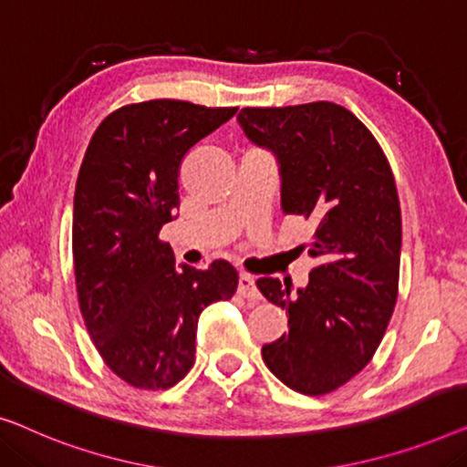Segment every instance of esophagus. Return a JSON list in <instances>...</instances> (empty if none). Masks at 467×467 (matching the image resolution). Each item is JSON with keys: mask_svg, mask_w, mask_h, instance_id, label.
<instances>
[{"mask_svg": "<svg viewBox=\"0 0 467 467\" xmlns=\"http://www.w3.org/2000/svg\"><path fill=\"white\" fill-rule=\"evenodd\" d=\"M238 293L244 296V299H261V293H259V288H256V282L253 275H248V274L240 275Z\"/></svg>", "mask_w": 467, "mask_h": 467, "instance_id": "34e87169", "label": "esophagus"}]
</instances>
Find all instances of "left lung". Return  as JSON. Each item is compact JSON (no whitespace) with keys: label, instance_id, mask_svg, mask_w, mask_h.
I'll list each match as a JSON object with an SVG mask.
<instances>
[{"label":"left lung","instance_id":"1","mask_svg":"<svg viewBox=\"0 0 467 467\" xmlns=\"http://www.w3.org/2000/svg\"><path fill=\"white\" fill-rule=\"evenodd\" d=\"M238 124L275 155L282 213L316 225L307 253L317 265L306 288L256 280L288 314V333L263 346V360L290 389L328 394L367 367L394 312L402 246L394 174L368 128L341 105L244 107Z\"/></svg>","mask_w":467,"mask_h":467}]
</instances>
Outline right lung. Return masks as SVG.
Masks as SVG:
<instances>
[{"mask_svg":"<svg viewBox=\"0 0 467 467\" xmlns=\"http://www.w3.org/2000/svg\"><path fill=\"white\" fill-rule=\"evenodd\" d=\"M235 107L147 100L97 128L73 198V269L79 309L100 358L140 389H168L192 370L202 309L232 299L238 272L174 267L160 229L179 208V171L195 143Z\"/></svg>","mask_w":467,"mask_h":467,"instance_id":"add662e5","label":"right lung"}]
</instances>
